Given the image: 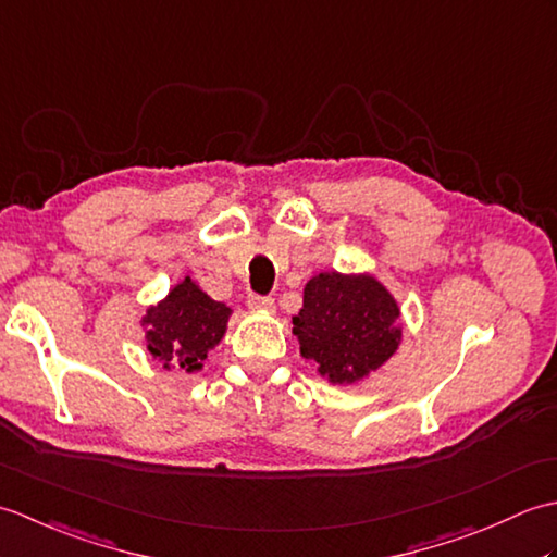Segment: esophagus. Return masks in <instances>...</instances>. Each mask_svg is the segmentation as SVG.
Here are the masks:
<instances>
[{"mask_svg":"<svg viewBox=\"0 0 557 557\" xmlns=\"http://www.w3.org/2000/svg\"><path fill=\"white\" fill-rule=\"evenodd\" d=\"M248 309L260 311V313H272L275 311V301L270 297H248Z\"/></svg>","mask_w":557,"mask_h":557,"instance_id":"obj_1","label":"esophagus"}]
</instances>
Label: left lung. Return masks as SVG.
Listing matches in <instances>:
<instances>
[{
    "mask_svg": "<svg viewBox=\"0 0 557 557\" xmlns=\"http://www.w3.org/2000/svg\"><path fill=\"white\" fill-rule=\"evenodd\" d=\"M399 304L371 272H318L292 318L304 359L333 385H354L395 357Z\"/></svg>",
    "mask_w": 557,
    "mask_h": 557,
    "instance_id": "left-lung-1",
    "label": "left lung"
}]
</instances>
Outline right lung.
<instances>
[{
    "instance_id": "right-lung-1",
    "label": "right lung",
    "mask_w": 557,
    "mask_h": 557,
    "mask_svg": "<svg viewBox=\"0 0 557 557\" xmlns=\"http://www.w3.org/2000/svg\"><path fill=\"white\" fill-rule=\"evenodd\" d=\"M232 309L215 301L191 277L168 292V297L150 304L140 325L146 327V351L164 371L180 369L196 373L203 369L208 351L215 349L227 333Z\"/></svg>"
}]
</instances>
